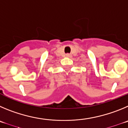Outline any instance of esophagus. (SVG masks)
<instances>
[{
  "instance_id": "1",
  "label": "esophagus",
  "mask_w": 128,
  "mask_h": 128,
  "mask_svg": "<svg viewBox=\"0 0 128 128\" xmlns=\"http://www.w3.org/2000/svg\"><path fill=\"white\" fill-rule=\"evenodd\" d=\"M66 56L67 57H71V55H70V54H66Z\"/></svg>"
}]
</instances>
